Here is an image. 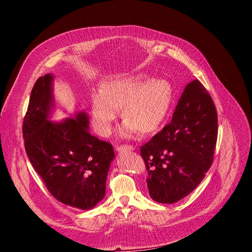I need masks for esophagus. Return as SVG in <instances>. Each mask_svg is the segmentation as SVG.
<instances>
[{
  "label": "esophagus",
  "mask_w": 252,
  "mask_h": 252,
  "mask_svg": "<svg viewBox=\"0 0 252 252\" xmlns=\"http://www.w3.org/2000/svg\"><path fill=\"white\" fill-rule=\"evenodd\" d=\"M116 149L118 151H123V150H133L134 147L132 146V145H118V146L116 147Z\"/></svg>",
  "instance_id": "esophagus-1"
}]
</instances>
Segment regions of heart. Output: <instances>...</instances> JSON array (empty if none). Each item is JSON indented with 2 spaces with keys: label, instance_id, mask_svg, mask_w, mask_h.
<instances>
[{
  "label": "heart",
  "instance_id": "b5f03b06",
  "mask_svg": "<svg viewBox=\"0 0 252 252\" xmlns=\"http://www.w3.org/2000/svg\"><path fill=\"white\" fill-rule=\"evenodd\" d=\"M172 101V87L165 80L141 83L130 78H121L103 83L101 94L91 100V117L95 131L106 136L111 132L119 117V107L127 118L120 133L131 136L156 131L165 121Z\"/></svg>",
  "mask_w": 252,
  "mask_h": 252
}]
</instances>
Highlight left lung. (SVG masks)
I'll return each mask as SVG.
<instances>
[{"mask_svg": "<svg viewBox=\"0 0 252 252\" xmlns=\"http://www.w3.org/2000/svg\"><path fill=\"white\" fill-rule=\"evenodd\" d=\"M218 112L199 80L185 87L169 124L140 148L154 201L173 204L193 191L213 162Z\"/></svg>", "mask_w": 252, "mask_h": 252, "instance_id": "obj_1", "label": "left lung"}]
</instances>
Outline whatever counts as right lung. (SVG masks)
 <instances>
[{
  "instance_id": "right-lung-1",
  "label": "right lung",
  "mask_w": 252,
  "mask_h": 252,
  "mask_svg": "<svg viewBox=\"0 0 252 252\" xmlns=\"http://www.w3.org/2000/svg\"><path fill=\"white\" fill-rule=\"evenodd\" d=\"M52 75L36 80L23 121L27 157L51 195L59 202L88 210L104 199L106 179L114 158L112 145L88 132L86 113L51 123Z\"/></svg>"
}]
</instances>
